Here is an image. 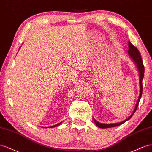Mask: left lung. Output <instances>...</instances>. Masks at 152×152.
<instances>
[{
  "label": "left lung",
  "instance_id": "left-lung-1",
  "mask_svg": "<svg viewBox=\"0 0 152 152\" xmlns=\"http://www.w3.org/2000/svg\"><path fill=\"white\" fill-rule=\"evenodd\" d=\"M128 53H129L130 57H131V58L133 60V61L135 62V64H136V66L138 69L139 72H140V96H139V97H138V100L137 101L135 108H134V110L132 113V115L130 116L128 118L122 121V122H119V123H115V124H101V123H99V122H97V121L94 118V122L95 123V124H96L97 127H100V128H102V129L110 128V127H113L118 126V125H122V124L125 123V122H127V120H129L130 118H131L132 115H134V113H135V111H136L137 108V106H138V104H139V102H140V99L141 97L142 92V79H143V77H144L145 67H144V65H143V62H142L141 53H140V51H139V50L137 49V48L134 46L130 41H129Z\"/></svg>",
  "mask_w": 152,
  "mask_h": 152
}]
</instances>
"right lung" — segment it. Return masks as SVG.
Segmentation results:
<instances>
[{"mask_svg": "<svg viewBox=\"0 0 152 152\" xmlns=\"http://www.w3.org/2000/svg\"><path fill=\"white\" fill-rule=\"evenodd\" d=\"M61 123H62V122H60L59 124H57V125H53V126L49 127H50V128H52V127H57V126H58V125H60V124H61Z\"/></svg>", "mask_w": 152, "mask_h": 152, "instance_id": "right-lung-1", "label": "right lung"}]
</instances>
